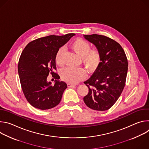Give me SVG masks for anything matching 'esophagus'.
Masks as SVG:
<instances>
[{"mask_svg": "<svg viewBox=\"0 0 149 149\" xmlns=\"http://www.w3.org/2000/svg\"><path fill=\"white\" fill-rule=\"evenodd\" d=\"M67 86H68V87H74V86H75V85L72 84H71V83H68V84H67Z\"/></svg>", "mask_w": 149, "mask_h": 149, "instance_id": "obj_1", "label": "esophagus"}]
</instances>
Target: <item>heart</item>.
Segmentation results:
<instances>
[{
  "label": "heart",
  "instance_id": "obj_1",
  "mask_svg": "<svg viewBox=\"0 0 149 149\" xmlns=\"http://www.w3.org/2000/svg\"><path fill=\"white\" fill-rule=\"evenodd\" d=\"M71 49L79 57L83 64L90 72L95 71L101 61V55L97 49H91V45L87 40L81 38L74 40L70 45ZM65 49L60 48L55 55V62L58 65H62ZM61 78L70 83H77L86 77V70L82 68H65L60 72Z\"/></svg>",
  "mask_w": 149,
  "mask_h": 149
}]
</instances>
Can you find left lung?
I'll use <instances>...</instances> for the list:
<instances>
[{"mask_svg":"<svg viewBox=\"0 0 149 149\" xmlns=\"http://www.w3.org/2000/svg\"><path fill=\"white\" fill-rule=\"evenodd\" d=\"M101 55V61L93 75L84 84L89 89L84 101L89 108L97 111L110 109L120 97L125 86L128 70L125 54L114 40L105 36L84 35Z\"/></svg>","mask_w":149,"mask_h":149,"instance_id":"obj_1","label":"left lung"}]
</instances>
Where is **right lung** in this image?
Returning <instances> with one entry per match:
<instances>
[{"label": "right lung", "instance_id": "add662e5", "mask_svg": "<svg viewBox=\"0 0 149 149\" xmlns=\"http://www.w3.org/2000/svg\"><path fill=\"white\" fill-rule=\"evenodd\" d=\"M75 35H49L35 39L26 46L20 56L18 74L24 94L33 107L45 110L55 107L61 101L67 84L58 80L55 55L58 49ZM49 73L56 79L54 86L47 81Z\"/></svg>", "mask_w": 149, "mask_h": 149}]
</instances>
